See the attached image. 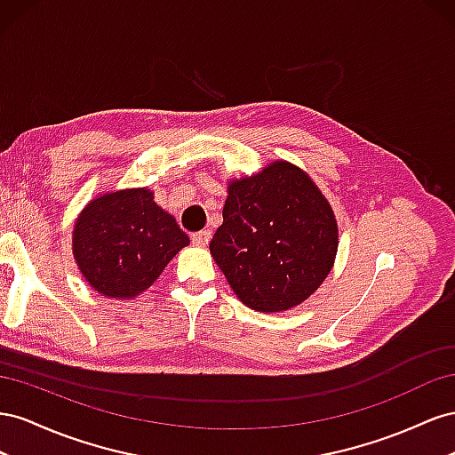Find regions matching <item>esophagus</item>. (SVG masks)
<instances>
[{"label": "esophagus", "mask_w": 455, "mask_h": 455, "mask_svg": "<svg viewBox=\"0 0 455 455\" xmlns=\"http://www.w3.org/2000/svg\"><path fill=\"white\" fill-rule=\"evenodd\" d=\"M192 238V243L196 245H207L212 240V230H200V232H194V235L190 236Z\"/></svg>", "instance_id": "esophagus-1"}]
</instances>
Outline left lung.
Here are the masks:
<instances>
[{"mask_svg": "<svg viewBox=\"0 0 455 455\" xmlns=\"http://www.w3.org/2000/svg\"><path fill=\"white\" fill-rule=\"evenodd\" d=\"M337 243L330 202L305 172L280 160L228 185L210 251L243 305L282 313L326 280Z\"/></svg>", "mask_w": 455, "mask_h": 455, "instance_id": "left-lung-1", "label": "left lung"}]
</instances>
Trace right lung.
<instances>
[{
  "instance_id": "obj_1",
  "label": "right lung",
  "mask_w": 455,
  "mask_h": 455,
  "mask_svg": "<svg viewBox=\"0 0 455 455\" xmlns=\"http://www.w3.org/2000/svg\"><path fill=\"white\" fill-rule=\"evenodd\" d=\"M173 215L148 188H125L91 200L76 219L72 251L91 288L112 299H133L158 280L188 245Z\"/></svg>"
}]
</instances>
